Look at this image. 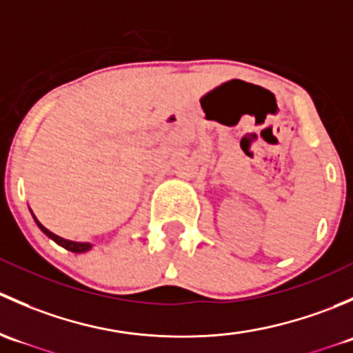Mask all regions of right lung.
Masks as SVG:
<instances>
[{
    "mask_svg": "<svg viewBox=\"0 0 353 353\" xmlns=\"http://www.w3.org/2000/svg\"><path fill=\"white\" fill-rule=\"evenodd\" d=\"M32 216H34V215H32ZM34 220H35V223H37V225H39V229H41L42 232H44L46 236L49 237V239H52L56 244H59V245H61V248L68 249V251H71V252H85V251H88V249L92 248V244H88V243H74V241L63 239V237L56 236V234H52L51 230L46 229V227L42 225V223L39 222V220L35 219V216H34Z\"/></svg>",
    "mask_w": 353,
    "mask_h": 353,
    "instance_id": "right-lung-1",
    "label": "right lung"
}]
</instances>
